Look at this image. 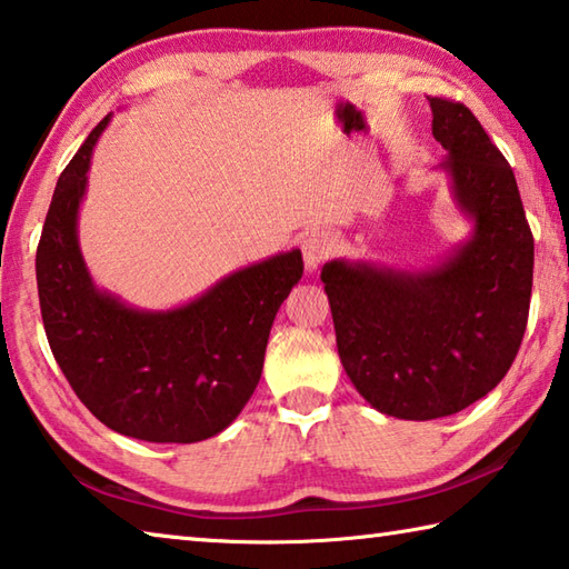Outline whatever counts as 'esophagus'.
Returning <instances> with one entry per match:
<instances>
[{
  "label": "esophagus",
  "mask_w": 569,
  "mask_h": 569,
  "mask_svg": "<svg viewBox=\"0 0 569 569\" xmlns=\"http://www.w3.org/2000/svg\"><path fill=\"white\" fill-rule=\"evenodd\" d=\"M336 249V236L328 233V231H311L301 241V251H303V263H306V271L313 273L316 268L328 261V256L333 253Z\"/></svg>",
  "instance_id": "1"
}]
</instances>
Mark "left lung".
I'll return each instance as SVG.
<instances>
[{
  "label": "left lung",
  "instance_id": "left-lung-1",
  "mask_svg": "<svg viewBox=\"0 0 569 569\" xmlns=\"http://www.w3.org/2000/svg\"><path fill=\"white\" fill-rule=\"evenodd\" d=\"M428 101L472 236L428 271L348 261L320 271L350 383L402 420L446 418L488 396L518 356L532 293L535 241L510 163L468 107Z\"/></svg>",
  "mask_w": 569,
  "mask_h": 569
}]
</instances>
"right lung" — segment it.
Masks as SVG:
<instances>
[{
  "instance_id": "1",
  "label": "right lung",
  "mask_w": 569,
  "mask_h": 569,
  "mask_svg": "<svg viewBox=\"0 0 569 569\" xmlns=\"http://www.w3.org/2000/svg\"><path fill=\"white\" fill-rule=\"evenodd\" d=\"M101 119L61 171L37 246L47 340L91 416L147 442H199L229 428L261 380L278 308L301 281L293 249L221 278L173 311H139L99 291L77 239V213Z\"/></svg>"
}]
</instances>
